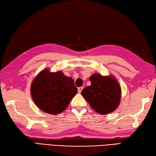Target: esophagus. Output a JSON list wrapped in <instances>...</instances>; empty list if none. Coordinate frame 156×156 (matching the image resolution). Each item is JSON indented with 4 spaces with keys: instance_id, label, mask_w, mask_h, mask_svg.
<instances>
[{
    "instance_id": "obj_1",
    "label": "esophagus",
    "mask_w": 156,
    "mask_h": 156,
    "mask_svg": "<svg viewBox=\"0 0 156 156\" xmlns=\"http://www.w3.org/2000/svg\"><path fill=\"white\" fill-rule=\"evenodd\" d=\"M82 90H83V87H78V93H79V94H80V93H81V91H82Z\"/></svg>"
}]
</instances>
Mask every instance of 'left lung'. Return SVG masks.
<instances>
[{"mask_svg": "<svg viewBox=\"0 0 156 156\" xmlns=\"http://www.w3.org/2000/svg\"><path fill=\"white\" fill-rule=\"evenodd\" d=\"M91 85L82 90L81 94L92 109L101 115L113 112L121 98V87L113 75L95 73L90 77Z\"/></svg>", "mask_w": 156, "mask_h": 156, "instance_id": "1", "label": "left lung"}]
</instances>
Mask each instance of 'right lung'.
Returning <instances> with one entry per match:
<instances>
[{"label":"right lung","instance_id":"1","mask_svg":"<svg viewBox=\"0 0 156 156\" xmlns=\"http://www.w3.org/2000/svg\"><path fill=\"white\" fill-rule=\"evenodd\" d=\"M77 92L73 78L61 71L51 72L49 69L39 72L30 87L35 104L51 115H57L65 111Z\"/></svg>","mask_w":156,"mask_h":156}]
</instances>
